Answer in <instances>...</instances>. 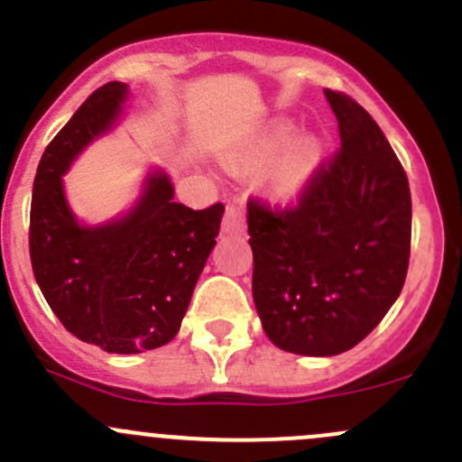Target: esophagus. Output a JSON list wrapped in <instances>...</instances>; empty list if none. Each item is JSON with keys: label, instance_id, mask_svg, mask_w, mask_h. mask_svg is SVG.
Masks as SVG:
<instances>
[{"label": "esophagus", "instance_id": "esophagus-1", "mask_svg": "<svg viewBox=\"0 0 462 462\" xmlns=\"http://www.w3.org/2000/svg\"><path fill=\"white\" fill-rule=\"evenodd\" d=\"M222 231L229 233V236H242L246 231V216L242 204H229L225 213V220H222Z\"/></svg>", "mask_w": 462, "mask_h": 462}]
</instances>
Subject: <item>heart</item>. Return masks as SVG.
Returning <instances> with one entry per match:
<instances>
[{
	"instance_id": "obj_1",
	"label": "heart",
	"mask_w": 462,
	"mask_h": 462,
	"mask_svg": "<svg viewBox=\"0 0 462 462\" xmlns=\"http://www.w3.org/2000/svg\"><path fill=\"white\" fill-rule=\"evenodd\" d=\"M318 158V146L311 137L293 140V126L287 122L271 125L260 133L245 151L231 158V169L237 173H263L269 171V193L278 202H296L307 187L309 173Z\"/></svg>"
}]
</instances>
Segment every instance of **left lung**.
I'll return each mask as SVG.
<instances>
[{"label":"left lung","mask_w":462,"mask_h":462,"mask_svg":"<svg viewBox=\"0 0 462 462\" xmlns=\"http://www.w3.org/2000/svg\"><path fill=\"white\" fill-rule=\"evenodd\" d=\"M340 151L296 208L246 204L254 302L264 334L298 356L327 358L367 337L401 296L411 193L387 137L354 99L325 90Z\"/></svg>","instance_id":"obj_1"}]
</instances>
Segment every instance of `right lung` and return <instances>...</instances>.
I'll list each match as a JSON object with an SVG mask.
<instances>
[{"instance_id": "obj_1", "label": "right lung", "mask_w": 462, "mask_h": 462, "mask_svg": "<svg viewBox=\"0 0 462 462\" xmlns=\"http://www.w3.org/2000/svg\"><path fill=\"white\" fill-rule=\"evenodd\" d=\"M128 84L108 82L46 146L32 182L31 263L61 325L108 354H142L175 337L216 246L222 204L193 211L175 202L164 169L142 180L122 216L79 222L64 175L78 155L125 116Z\"/></svg>"}]
</instances>
